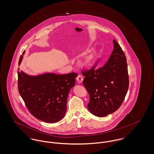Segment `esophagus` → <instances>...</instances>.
Instances as JSON below:
<instances>
[{"label":"esophagus","mask_w":154,"mask_h":154,"mask_svg":"<svg viewBox=\"0 0 154 154\" xmlns=\"http://www.w3.org/2000/svg\"><path fill=\"white\" fill-rule=\"evenodd\" d=\"M83 80V76L82 74H79L77 77V81L79 83H82Z\"/></svg>","instance_id":"obj_1"}]
</instances>
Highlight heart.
Instances as JSON below:
<instances>
[{"label": "heart", "mask_w": 154, "mask_h": 154, "mask_svg": "<svg viewBox=\"0 0 154 154\" xmlns=\"http://www.w3.org/2000/svg\"><path fill=\"white\" fill-rule=\"evenodd\" d=\"M94 60V57L93 55H90L86 57L83 60V64L85 66H90L91 65Z\"/></svg>", "instance_id": "obj_1"}]
</instances>
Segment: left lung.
<instances>
[{"label": "left lung", "instance_id": "8db88e82", "mask_svg": "<svg viewBox=\"0 0 154 154\" xmlns=\"http://www.w3.org/2000/svg\"><path fill=\"white\" fill-rule=\"evenodd\" d=\"M113 42V51L102 67L83 72L85 76L83 83L90 95L88 109L100 118L112 114L119 108L129 88L125 55L115 39Z\"/></svg>", "mask_w": 154, "mask_h": 154}]
</instances>
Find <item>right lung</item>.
Returning <instances> with one entry per match:
<instances>
[{
  "label": "right lung",
  "mask_w": 154,
  "mask_h": 154,
  "mask_svg": "<svg viewBox=\"0 0 154 154\" xmlns=\"http://www.w3.org/2000/svg\"><path fill=\"white\" fill-rule=\"evenodd\" d=\"M25 53L19 59V66ZM17 75L19 94L34 117L47 123H55L64 118L68 95L75 85L77 73L31 75L19 69Z\"/></svg>",
  "instance_id": "obj_1"
}]
</instances>
